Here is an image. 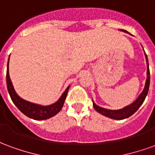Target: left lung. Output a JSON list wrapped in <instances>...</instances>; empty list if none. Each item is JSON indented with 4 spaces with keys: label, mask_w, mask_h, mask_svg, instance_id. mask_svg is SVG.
Wrapping results in <instances>:
<instances>
[{
    "label": "left lung",
    "mask_w": 155,
    "mask_h": 155,
    "mask_svg": "<svg viewBox=\"0 0 155 155\" xmlns=\"http://www.w3.org/2000/svg\"><path fill=\"white\" fill-rule=\"evenodd\" d=\"M121 31L128 33V31H124V30H121ZM144 54H145V52H144ZM145 58H146L147 61V80L146 82H145V86H144L143 92L140 94L139 97L137 98L136 101L133 102L130 105L126 106V107L123 108L121 110H107V109H104V108L100 107V106H98L97 104H95L93 102V106H94L95 110L99 112L100 114H103L104 116L109 117L110 119L120 120L129 118V117L131 116L132 114H134L139 110V108L141 106V104H143V101L145 100L147 94H148V91H149V88H150V69H149V61H148V57H147L146 54H145Z\"/></svg>",
    "instance_id": "obj_1"
}]
</instances>
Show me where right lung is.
<instances>
[{"label":"right lung","instance_id":"right-lung-1","mask_svg":"<svg viewBox=\"0 0 155 155\" xmlns=\"http://www.w3.org/2000/svg\"><path fill=\"white\" fill-rule=\"evenodd\" d=\"M6 84H7V90H8L10 96L15 106L25 115L35 120H47L49 118H51L52 116L58 114L64 105V102L67 95L69 88H70V86H68L61 98L55 103L51 105L42 106L40 104H33L29 101H25L15 93L14 87L12 85V81L9 75V60L7 63V71H6Z\"/></svg>","mask_w":155,"mask_h":155}]
</instances>
